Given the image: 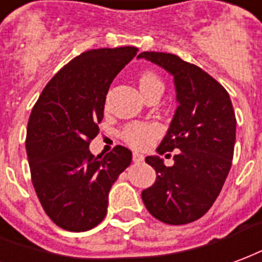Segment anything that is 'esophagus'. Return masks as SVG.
I'll use <instances>...</instances> for the list:
<instances>
[{
    "instance_id": "obj_1",
    "label": "esophagus",
    "mask_w": 262,
    "mask_h": 262,
    "mask_svg": "<svg viewBox=\"0 0 262 262\" xmlns=\"http://www.w3.org/2000/svg\"><path fill=\"white\" fill-rule=\"evenodd\" d=\"M144 155L139 154V152H134L133 154V160L135 163H141V162H144Z\"/></svg>"
}]
</instances>
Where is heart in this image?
Segmentation results:
<instances>
[{
	"mask_svg": "<svg viewBox=\"0 0 262 262\" xmlns=\"http://www.w3.org/2000/svg\"><path fill=\"white\" fill-rule=\"evenodd\" d=\"M139 89L144 96L154 92H163V82L152 71H145L139 76ZM159 134V127L150 123H131L123 129V139L134 148H145Z\"/></svg>",
	"mask_w": 262,
	"mask_h": 262,
	"instance_id": "obj_1",
	"label": "heart"
}]
</instances>
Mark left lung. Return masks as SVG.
Segmentation results:
<instances>
[{"label":"left lung","instance_id":"1","mask_svg":"<svg viewBox=\"0 0 262 262\" xmlns=\"http://www.w3.org/2000/svg\"><path fill=\"white\" fill-rule=\"evenodd\" d=\"M138 58L167 71L174 81L177 108L158 154L176 150L167 167L158 155L146 156L156 181L142 191L152 216L186 225L204 216L222 190L232 167L236 117L226 89L200 67L169 53L144 51Z\"/></svg>","mask_w":262,"mask_h":262}]
</instances>
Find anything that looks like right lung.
Instances as JSON below:
<instances>
[{"label":"right lung","mask_w":262,"mask_h":262,"mask_svg":"<svg viewBox=\"0 0 262 262\" xmlns=\"http://www.w3.org/2000/svg\"><path fill=\"white\" fill-rule=\"evenodd\" d=\"M137 51L127 46L82 53L51 78L30 113L26 152L33 187L46 213L66 230L85 232L102 222L110 188L131 165L127 148L93 156L89 144L113 79Z\"/></svg>","instance_id":"obj_1"}]
</instances>
